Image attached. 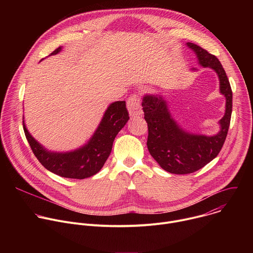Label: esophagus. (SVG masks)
Returning a JSON list of instances; mask_svg holds the SVG:
<instances>
[{
  "mask_svg": "<svg viewBox=\"0 0 253 253\" xmlns=\"http://www.w3.org/2000/svg\"><path fill=\"white\" fill-rule=\"evenodd\" d=\"M127 108H128L129 113L132 117L141 115L142 114V109H141L140 97L136 94L131 95L128 98V101H127Z\"/></svg>",
  "mask_w": 253,
  "mask_h": 253,
  "instance_id": "esophagus-1",
  "label": "esophagus"
}]
</instances>
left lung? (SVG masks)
Here are the masks:
<instances>
[{
    "label": "left lung",
    "instance_id": "8db88e82",
    "mask_svg": "<svg viewBox=\"0 0 253 253\" xmlns=\"http://www.w3.org/2000/svg\"><path fill=\"white\" fill-rule=\"evenodd\" d=\"M203 67L213 69L219 78L220 93L226 99L220 131L214 136L190 134L172 118L166 101L160 95H145L142 107L148 125L147 147L151 156L167 172L188 174L199 170L220 152L225 142L232 113V90L225 71L214 55L193 43H187Z\"/></svg>",
    "mask_w": 253,
    "mask_h": 253
}]
</instances>
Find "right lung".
<instances>
[{"label":"right lung","mask_w":253,"mask_h":253,"mask_svg":"<svg viewBox=\"0 0 253 253\" xmlns=\"http://www.w3.org/2000/svg\"><path fill=\"white\" fill-rule=\"evenodd\" d=\"M61 49L62 47L57 48L49 56L58 54ZM128 120L126 102L112 103L107 108L97 130L88 143L77 150L65 153L51 152L45 149L29 133L24 120L23 128L33 153L47 170L65 178L85 179L101 170L111 153L116 135Z\"/></svg>","instance_id":"1"}]
</instances>
